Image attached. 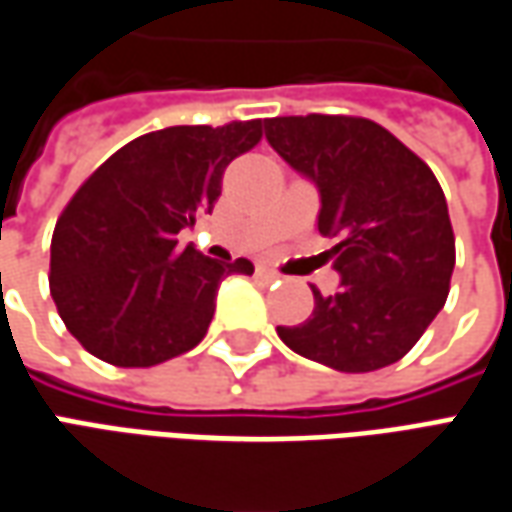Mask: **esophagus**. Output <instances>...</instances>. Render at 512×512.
Instances as JSON below:
<instances>
[{
    "label": "esophagus",
    "mask_w": 512,
    "mask_h": 512,
    "mask_svg": "<svg viewBox=\"0 0 512 512\" xmlns=\"http://www.w3.org/2000/svg\"><path fill=\"white\" fill-rule=\"evenodd\" d=\"M256 276H259V281H264V284H273V281H278V273L276 270H270V267H256Z\"/></svg>",
    "instance_id": "obj_1"
}]
</instances>
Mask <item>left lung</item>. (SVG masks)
<instances>
[{"label":"left lung","mask_w":512,"mask_h":512,"mask_svg":"<svg viewBox=\"0 0 512 512\" xmlns=\"http://www.w3.org/2000/svg\"><path fill=\"white\" fill-rule=\"evenodd\" d=\"M267 142L320 192L317 231L337 239L340 292L315 295L309 320L278 326L295 354L343 373L393 365L449 295L454 231L435 172L365 116L264 122Z\"/></svg>","instance_id":"8db88e82"}]
</instances>
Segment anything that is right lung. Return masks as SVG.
Here are the masks:
<instances>
[{"mask_svg": "<svg viewBox=\"0 0 512 512\" xmlns=\"http://www.w3.org/2000/svg\"><path fill=\"white\" fill-rule=\"evenodd\" d=\"M262 142V119L144 133L88 175L55 222L49 292L77 343L108 365L150 368L209 331L217 287L253 273L178 245L211 211L222 172Z\"/></svg>", "mask_w": 512, "mask_h": 512, "instance_id": "obj_1", "label": "right lung"}]
</instances>
